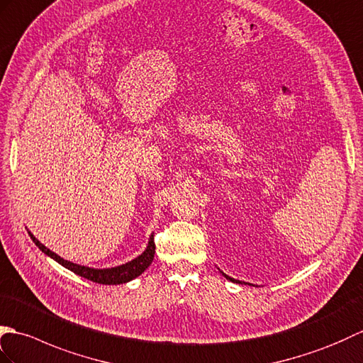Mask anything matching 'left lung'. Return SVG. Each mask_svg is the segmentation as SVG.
Masks as SVG:
<instances>
[{"label":"left lung","instance_id":"1","mask_svg":"<svg viewBox=\"0 0 363 363\" xmlns=\"http://www.w3.org/2000/svg\"><path fill=\"white\" fill-rule=\"evenodd\" d=\"M222 275H223L225 278H227V279H230V281H231V283H239V284H242V283H240V281H239V279H235V278H230L228 275H225V273H223V272H222Z\"/></svg>","mask_w":363,"mask_h":363}]
</instances>
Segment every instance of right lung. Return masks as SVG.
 Returning <instances> with one entry per match:
<instances>
[{
	"instance_id": "add662e5",
	"label": "right lung",
	"mask_w": 363,
	"mask_h": 363,
	"mask_svg": "<svg viewBox=\"0 0 363 363\" xmlns=\"http://www.w3.org/2000/svg\"><path fill=\"white\" fill-rule=\"evenodd\" d=\"M29 236L45 255L52 257L54 261H57L65 269L74 272L76 275L82 277L85 279H90V281H93V283H98V284H108L110 286V284L128 283V281H132L136 277H140L141 273L149 267L152 261H154V255H155L154 236H150L147 248L144 250V252L138 257H135V259L128 261L123 265H118V267H111V269H91V267H86V265H79V264L63 259V257H60L59 255H55L54 252H51L50 248L45 247L42 242H40L38 239H35V236L32 235L30 231H29Z\"/></svg>"
}]
</instances>
